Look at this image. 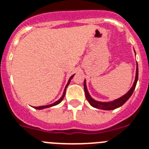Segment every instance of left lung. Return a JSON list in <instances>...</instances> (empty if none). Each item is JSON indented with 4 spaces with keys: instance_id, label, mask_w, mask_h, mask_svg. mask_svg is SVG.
Segmentation results:
<instances>
[{
    "instance_id": "8db88e82",
    "label": "left lung",
    "mask_w": 149,
    "mask_h": 149,
    "mask_svg": "<svg viewBox=\"0 0 149 149\" xmlns=\"http://www.w3.org/2000/svg\"><path fill=\"white\" fill-rule=\"evenodd\" d=\"M138 75H139V70H138V64H137V67H136V79H135L134 83L132 85V88H130V90L127 92V94H125L124 95L120 97V98H117V99L114 100L113 102H100L98 101H95L94 100L93 98L90 96V95L88 94V90H87V87H86V80L84 81V90H85V94H86V99L88 100V103L92 106V107H95V108H98V109H102V110H113L116 109L117 107H120V106H122L125 102H127L129 98H130V96L132 95L133 92H134L135 88H136V83H137V80H138Z\"/></svg>"
}]
</instances>
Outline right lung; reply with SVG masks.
<instances>
[{
  "label": "right lung",
  "instance_id": "add662e5",
  "mask_svg": "<svg viewBox=\"0 0 149 149\" xmlns=\"http://www.w3.org/2000/svg\"><path fill=\"white\" fill-rule=\"evenodd\" d=\"M74 77V74L72 75V76H71V77L70 79H69V81L68 82H67V86H66V87H65V89L64 91H63V95H62V97H61V98H60L58 101H57L56 102H54V103L53 104H48V105H45V106H40V107H34V108H36V109H38V110H41V109H44V108H47V107H52V106H55L57 105V104H58L61 103L62 101H63V98H64V96H65V94H66V88H67V87L68 86V85L70 84V82L71 79H72V77Z\"/></svg>",
  "mask_w": 149,
  "mask_h": 149
}]
</instances>
